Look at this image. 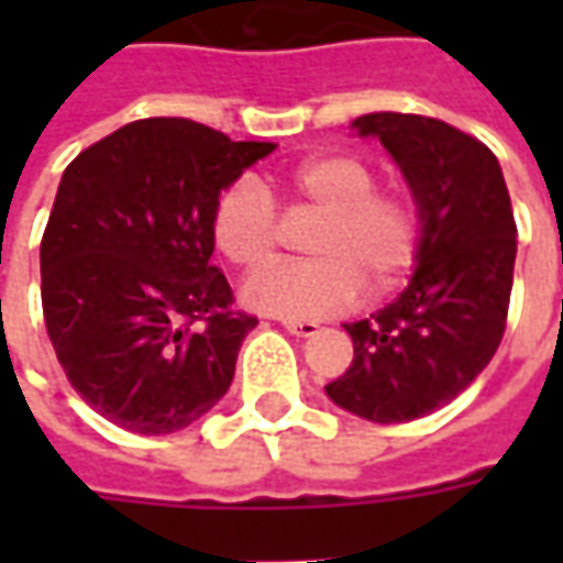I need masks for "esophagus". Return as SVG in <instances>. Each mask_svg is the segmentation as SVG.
Wrapping results in <instances>:
<instances>
[{"mask_svg": "<svg viewBox=\"0 0 563 563\" xmlns=\"http://www.w3.org/2000/svg\"><path fill=\"white\" fill-rule=\"evenodd\" d=\"M283 329L289 334H298V338H313L319 331V322H313V319H283Z\"/></svg>", "mask_w": 563, "mask_h": 563, "instance_id": "esophagus-1", "label": "esophagus"}]
</instances>
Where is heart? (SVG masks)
<instances>
[{"instance_id":"b5f03b06","label":"heart","mask_w":563,"mask_h":563,"mask_svg":"<svg viewBox=\"0 0 563 563\" xmlns=\"http://www.w3.org/2000/svg\"><path fill=\"white\" fill-rule=\"evenodd\" d=\"M277 189L292 210L319 213L307 234L310 262L274 265L246 283V305L274 317H325L353 305L362 280L386 292L413 268L422 244V208L410 192L377 189V172L350 153H322L258 184L238 177L210 210V238L241 271L277 256Z\"/></svg>"}]
</instances>
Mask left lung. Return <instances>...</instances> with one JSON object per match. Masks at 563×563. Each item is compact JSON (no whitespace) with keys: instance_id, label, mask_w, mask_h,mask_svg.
I'll return each mask as SVG.
<instances>
[{"instance_id":"8db88e82","label":"left lung","mask_w":563,"mask_h":563,"mask_svg":"<svg viewBox=\"0 0 563 563\" xmlns=\"http://www.w3.org/2000/svg\"><path fill=\"white\" fill-rule=\"evenodd\" d=\"M422 208L416 274L389 307L346 322L353 365L325 391L367 422H413L471 386L507 329L516 220L497 156L467 132L419 114H365Z\"/></svg>"}]
</instances>
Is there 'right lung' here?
I'll list each match as a JSON object with an SVG mask.
<instances>
[{
	"label": "right lung",
	"instance_id": "add662e5",
	"mask_svg": "<svg viewBox=\"0 0 563 563\" xmlns=\"http://www.w3.org/2000/svg\"><path fill=\"white\" fill-rule=\"evenodd\" d=\"M268 141L184 117L126 123L63 172L42 238V310L71 389L108 422L172 434L229 391L256 317L210 265V210Z\"/></svg>",
	"mask_w": 563,
	"mask_h": 563
}]
</instances>
